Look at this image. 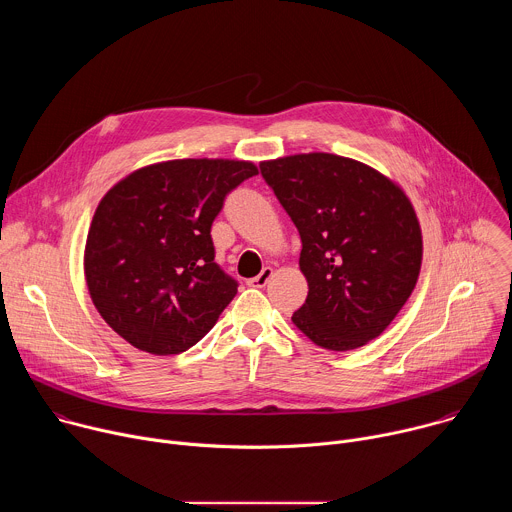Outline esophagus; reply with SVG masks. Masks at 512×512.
<instances>
[{
	"instance_id": "34e87169",
	"label": "esophagus",
	"mask_w": 512,
	"mask_h": 512,
	"mask_svg": "<svg viewBox=\"0 0 512 512\" xmlns=\"http://www.w3.org/2000/svg\"><path fill=\"white\" fill-rule=\"evenodd\" d=\"M271 275H273V269H271V267H263V271H261L257 277L251 279V285L263 287V285H267V281L271 279Z\"/></svg>"
}]
</instances>
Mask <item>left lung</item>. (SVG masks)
Wrapping results in <instances>:
<instances>
[{"instance_id":"8db88e82","label":"left lung","mask_w":512,"mask_h":512,"mask_svg":"<svg viewBox=\"0 0 512 512\" xmlns=\"http://www.w3.org/2000/svg\"><path fill=\"white\" fill-rule=\"evenodd\" d=\"M263 180L294 221L306 304L291 320L318 346L352 350L405 306L421 269L409 198L377 170L334 154L263 162Z\"/></svg>"}]
</instances>
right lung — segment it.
Returning a JSON list of instances; mask_svg holds the SVG:
<instances>
[{"label":"right lung","instance_id":"add662e5","mask_svg":"<svg viewBox=\"0 0 512 512\" xmlns=\"http://www.w3.org/2000/svg\"><path fill=\"white\" fill-rule=\"evenodd\" d=\"M251 162L172 160L141 168L99 202L85 249L89 294L131 346L180 354L237 296L214 259L210 229Z\"/></svg>","mask_w":512,"mask_h":512}]
</instances>
